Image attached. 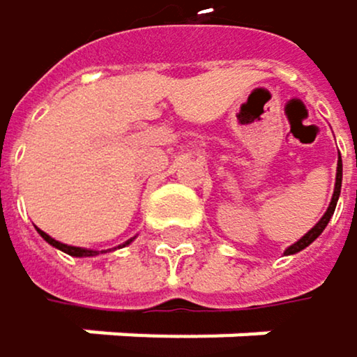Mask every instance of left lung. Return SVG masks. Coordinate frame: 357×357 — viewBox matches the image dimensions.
I'll return each instance as SVG.
<instances>
[{
	"mask_svg": "<svg viewBox=\"0 0 357 357\" xmlns=\"http://www.w3.org/2000/svg\"><path fill=\"white\" fill-rule=\"evenodd\" d=\"M341 183H343V162H341V155H338V164H336V183H334V193H332V200H330V204H328V211L324 213V217L307 231L305 236H302L300 241H296L294 245H289L287 249H285V255H294V253H298V251H302V249H307L321 231L326 229V225H328V221L332 219V215H334V208H336V202H338V195H341Z\"/></svg>",
	"mask_w": 357,
	"mask_h": 357,
	"instance_id": "8db88e82",
	"label": "left lung"
}]
</instances>
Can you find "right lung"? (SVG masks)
Returning a JSON list of instances; mask_svg holds the SVG:
<instances>
[{"label":"right lung","mask_w":357,"mask_h":357,"mask_svg":"<svg viewBox=\"0 0 357 357\" xmlns=\"http://www.w3.org/2000/svg\"><path fill=\"white\" fill-rule=\"evenodd\" d=\"M38 234L48 243V245H52L55 249H59V251H63V253H68V255H72V257H93V255H100V253H106V251H96V249H84V247H72V245H66V243H59V241H55L52 236H48L46 231H42V229H38ZM136 238V236H134ZM134 238H130V241H126L123 245H119V247H114V249H121V247H126V245H130ZM112 249V251H114ZM110 251V249H108Z\"/></svg>","instance_id":"obj_1"}]
</instances>
